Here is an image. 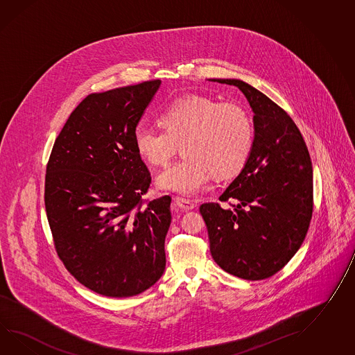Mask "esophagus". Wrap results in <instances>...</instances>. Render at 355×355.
<instances>
[{"mask_svg": "<svg viewBox=\"0 0 355 355\" xmlns=\"http://www.w3.org/2000/svg\"><path fill=\"white\" fill-rule=\"evenodd\" d=\"M173 201L174 205H175L177 208L182 209L183 211H189V210H192V209L195 208V204H193V201H192V200L174 198Z\"/></svg>", "mask_w": 355, "mask_h": 355, "instance_id": "34e87169", "label": "esophagus"}]
</instances>
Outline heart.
I'll list each match as a JSON object with an SVG mask.
<instances>
[{
    "label": "heart",
    "mask_w": 355,
    "mask_h": 355,
    "mask_svg": "<svg viewBox=\"0 0 355 355\" xmlns=\"http://www.w3.org/2000/svg\"><path fill=\"white\" fill-rule=\"evenodd\" d=\"M159 121L165 130L139 125L133 144L139 157L153 166L166 164L181 144L184 156L157 177L162 190L196 195L211 174L223 178L239 172L250 154L252 124L239 105L183 96L165 107Z\"/></svg>",
    "instance_id": "heart-1"
}]
</instances>
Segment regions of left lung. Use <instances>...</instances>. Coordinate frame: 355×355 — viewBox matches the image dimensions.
I'll return each instance as SVG.
<instances>
[{"label":"left lung","mask_w":355,"mask_h":355,"mask_svg":"<svg viewBox=\"0 0 355 355\" xmlns=\"http://www.w3.org/2000/svg\"><path fill=\"white\" fill-rule=\"evenodd\" d=\"M236 86L254 113V139L240 174L220 195L234 209L202 204L210 252L220 268L249 281L276 275L300 249L313 211L311 156L293 119L241 79H209Z\"/></svg>","instance_id":"left-lung-1"}]
</instances>
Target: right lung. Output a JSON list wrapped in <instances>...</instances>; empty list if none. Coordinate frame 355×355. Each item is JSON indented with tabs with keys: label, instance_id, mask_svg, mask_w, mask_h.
<instances>
[{
	"label": "right lung",
	"instance_id": "add662e5",
	"mask_svg": "<svg viewBox=\"0 0 355 355\" xmlns=\"http://www.w3.org/2000/svg\"><path fill=\"white\" fill-rule=\"evenodd\" d=\"M162 80L92 94L74 109L52 147L44 205L56 251L87 288L130 297L165 269L169 196L144 204L151 183L133 132Z\"/></svg>",
	"mask_w": 355,
	"mask_h": 355
}]
</instances>
